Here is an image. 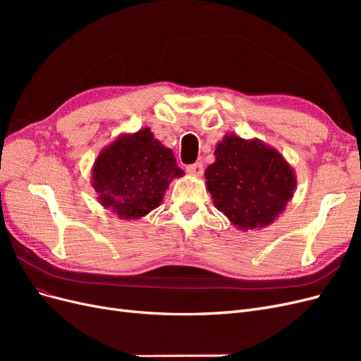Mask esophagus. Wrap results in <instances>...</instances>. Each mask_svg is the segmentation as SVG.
<instances>
[{
  "label": "esophagus",
  "mask_w": 361,
  "mask_h": 361,
  "mask_svg": "<svg viewBox=\"0 0 361 361\" xmlns=\"http://www.w3.org/2000/svg\"><path fill=\"white\" fill-rule=\"evenodd\" d=\"M188 173H191L192 176H203V164L202 162H195V164H191V166L187 167Z\"/></svg>",
  "instance_id": "1"
}]
</instances>
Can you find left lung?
Instances as JSON below:
<instances>
[{"instance_id": "1", "label": "left lung", "mask_w": 361, "mask_h": 361, "mask_svg": "<svg viewBox=\"0 0 361 361\" xmlns=\"http://www.w3.org/2000/svg\"><path fill=\"white\" fill-rule=\"evenodd\" d=\"M204 170L215 207L241 231H259L277 220L297 188L290 164L259 138L226 134Z\"/></svg>"}]
</instances>
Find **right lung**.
Segmentation results:
<instances>
[{
    "label": "right lung",
    "mask_w": 361,
    "mask_h": 361,
    "mask_svg": "<svg viewBox=\"0 0 361 361\" xmlns=\"http://www.w3.org/2000/svg\"><path fill=\"white\" fill-rule=\"evenodd\" d=\"M173 150L150 128L120 134L92 167V187L99 202L122 220H140L161 204L173 179L182 178Z\"/></svg>",
    "instance_id": "obj_1"
}]
</instances>
